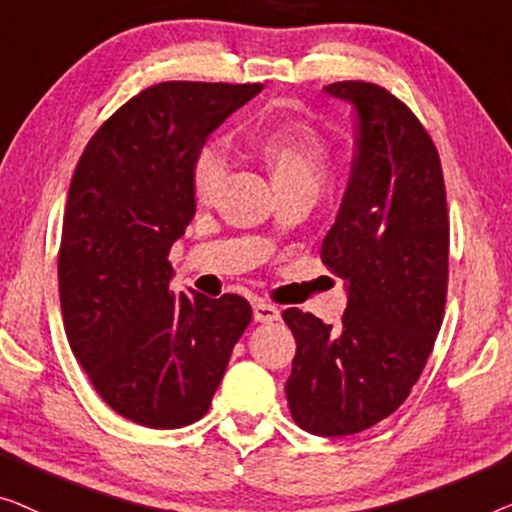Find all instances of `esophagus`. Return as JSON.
<instances>
[{
    "label": "esophagus",
    "mask_w": 512,
    "mask_h": 512,
    "mask_svg": "<svg viewBox=\"0 0 512 512\" xmlns=\"http://www.w3.org/2000/svg\"><path fill=\"white\" fill-rule=\"evenodd\" d=\"M253 318H255V322H273V320L280 318V311L276 306L266 304V301H255Z\"/></svg>",
    "instance_id": "1"
}]
</instances>
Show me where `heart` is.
<instances>
[{
  "label": "heart",
  "instance_id": "heart-1",
  "mask_svg": "<svg viewBox=\"0 0 512 512\" xmlns=\"http://www.w3.org/2000/svg\"><path fill=\"white\" fill-rule=\"evenodd\" d=\"M257 150L271 171L278 192L290 187L318 190L329 169V148L320 134L304 125H276L257 136ZM225 176V155L218 143L199 146L192 160V192L199 201H211Z\"/></svg>",
  "mask_w": 512,
  "mask_h": 512
}]
</instances>
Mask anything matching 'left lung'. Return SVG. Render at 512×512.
<instances>
[{"label": "left lung", "mask_w": 512, "mask_h": 512, "mask_svg": "<svg viewBox=\"0 0 512 512\" xmlns=\"http://www.w3.org/2000/svg\"><path fill=\"white\" fill-rule=\"evenodd\" d=\"M355 111V164L322 262L348 283L341 325L287 308L294 422L350 436L390 417L420 378L448 297L450 220L438 150L413 111L364 81L325 88Z\"/></svg>", "instance_id": "obj_1"}]
</instances>
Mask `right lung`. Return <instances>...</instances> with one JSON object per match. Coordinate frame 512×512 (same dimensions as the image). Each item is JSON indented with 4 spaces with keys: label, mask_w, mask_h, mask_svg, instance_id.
Here are the masks:
<instances>
[{
    "label": "right lung",
    "mask_w": 512,
    "mask_h": 512,
    "mask_svg": "<svg viewBox=\"0 0 512 512\" xmlns=\"http://www.w3.org/2000/svg\"><path fill=\"white\" fill-rule=\"evenodd\" d=\"M259 90L150 85L97 129L71 178L57 253L64 331L99 397L143 427L201 420L253 320L239 294L171 292L169 250L194 218V153Z\"/></svg>",
    "instance_id": "1"
}]
</instances>
